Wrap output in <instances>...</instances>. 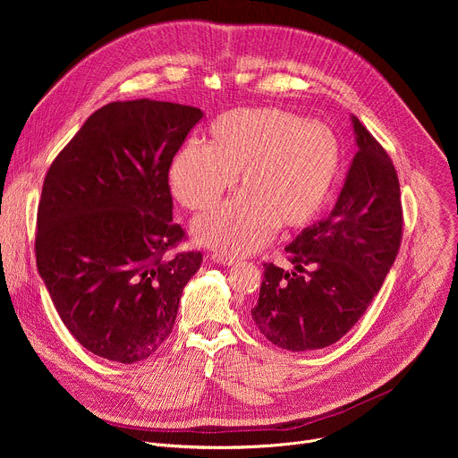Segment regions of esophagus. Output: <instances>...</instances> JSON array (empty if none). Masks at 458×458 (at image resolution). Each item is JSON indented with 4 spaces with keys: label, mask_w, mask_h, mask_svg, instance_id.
Wrapping results in <instances>:
<instances>
[{
    "label": "esophagus",
    "mask_w": 458,
    "mask_h": 458,
    "mask_svg": "<svg viewBox=\"0 0 458 458\" xmlns=\"http://www.w3.org/2000/svg\"><path fill=\"white\" fill-rule=\"evenodd\" d=\"M212 259H214V263L223 265V267H232V265H235V257H233V255H228V253H223V251L212 253Z\"/></svg>",
    "instance_id": "1"
}]
</instances>
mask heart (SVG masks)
<instances>
[{
	"mask_svg": "<svg viewBox=\"0 0 458 458\" xmlns=\"http://www.w3.org/2000/svg\"><path fill=\"white\" fill-rule=\"evenodd\" d=\"M341 172L343 147L328 124L255 106L217 115L208 145L188 140L170 163L168 182L184 208L205 212L239 181L241 193L193 225L195 239L230 255L260 248L276 228L311 225L334 199Z\"/></svg>",
	"mask_w": 458,
	"mask_h": 458,
	"instance_id": "b5f03b06",
	"label": "heart"
}]
</instances>
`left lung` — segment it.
I'll return each mask as SVG.
<instances>
[{
	"mask_svg": "<svg viewBox=\"0 0 458 458\" xmlns=\"http://www.w3.org/2000/svg\"><path fill=\"white\" fill-rule=\"evenodd\" d=\"M357 154L332 214L286 246L295 267L265 263L251 318L272 344L288 352L337 343L380 290L403 241L401 184L394 161L352 117Z\"/></svg>",
	"mask_w": 458,
	"mask_h": 458,
	"instance_id": "obj_1",
	"label": "left lung"
}]
</instances>
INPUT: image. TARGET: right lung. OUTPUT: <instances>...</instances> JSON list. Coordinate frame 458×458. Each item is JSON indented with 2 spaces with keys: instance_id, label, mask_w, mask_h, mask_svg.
<instances>
[{
  "instance_id": "1",
  "label": "right lung",
  "mask_w": 458,
  "mask_h": 458,
  "mask_svg": "<svg viewBox=\"0 0 458 458\" xmlns=\"http://www.w3.org/2000/svg\"><path fill=\"white\" fill-rule=\"evenodd\" d=\"M203 112L136 99L96 110L52 161L36 230L38 272L67 330L98 357L132 364L172 334L201 251L172 221L168 168Z\"/></svg>"
}]
</instances>
